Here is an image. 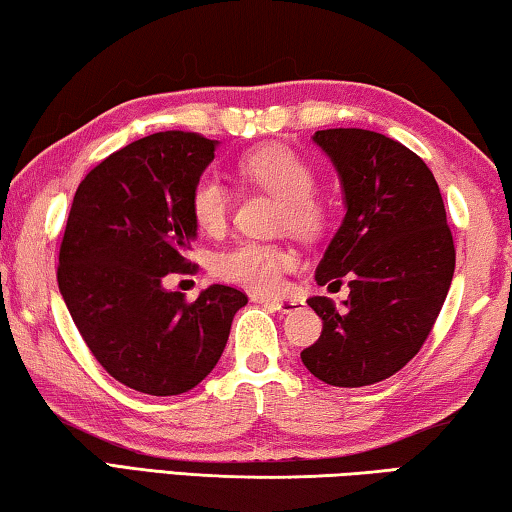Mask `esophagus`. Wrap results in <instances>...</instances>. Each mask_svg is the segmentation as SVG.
Returning a JSON list of instances; mask_svg holds the SVG:
<instances>
[{
	"mask_svg": "<svg viewBox=\"0 0 512 512\" xmlns=\"http://www.w3.org/2000/svg\"><path fill=\"white\" fill-rule=\"evenodd\" d=\"M251 300H254L256 304H270L272 309L279 311V313H293V311H300L304 306L302 300H293V297H290V300H272V297L251 295Z\"/></svg>",
	"mask_w": 512,
	"mask_h": 512,
	"instance_id": "34e87169",
	"label": "esophagus"
}]
</instances>
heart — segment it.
I'll return each mask as SVG.
<instances>
[{"mask_svg":"<svg viewBox=\"0 0 512 512\" xmlns=\"http://www.w3.org/2000/svg\"><path fill=\"white\" fill-rule=\"evenodd\" d=\"M235 171L247 185L281 199L279 219L283 226H290V231L313 233L322 226L325 208L313 196L316 174L293 148L281 144L254 148L240 157ZM190 212L201 231H222L231 212V194L222 180L210 174L196 180L190 194ZM293 263L295 256L277 245L240 242L215 258V272L251 290H274L281 281V272Z\"/></svg>","mask_w":512,"mask_h":512,"instance_id":"heart-1","label":"heart"}]
</instances>
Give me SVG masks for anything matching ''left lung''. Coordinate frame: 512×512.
<instances>
[{
	"mask_svg": "<svg viewBox=\"0 0 512 512\" xmlns=\"http://www.w3.org/2000/svg\"><path fill=\"white\" fill-rule=\"evenodd\" d=\"M313 144L345 201L316 281L345 277L350 297L343 306L311 297L322 334L302 361L332 387H366L398 373L428 338L451 288L453 235L435 176L407 146L359 128L318 130Z\"/></svg>",
	"mask_w": 512,
	"mask_h": 512,
	"instance_id": "1",
	"label": "left lung"
}]
</instances>
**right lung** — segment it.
<instances>
[{
  "mask_svg": "<svg viewBox=\"0 0 512 512\" xmlns=\"http://www.w3.org/2000/svg\"><path fill=\"white\" fill-rule=\"evenodd\" d=\"M219 141L155 132L91 169L59 251V290L100 366L151 396L194 389L226 348L247 295L212 283L192 304L164 288L196 240L190 194Z\"/></svg>",
  "mask_w": 512,
  "mask_h": 512,
  "instance_id": "1",
  "label": "right lung"
}]
</instances>
